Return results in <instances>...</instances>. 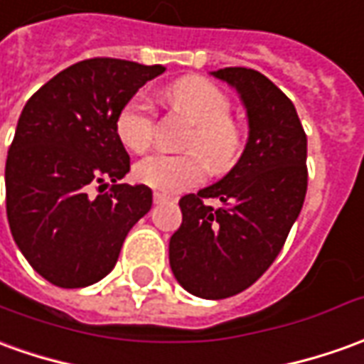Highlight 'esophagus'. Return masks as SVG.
Returning a JSON list of instances; mask_svg holds the SVG:
<instances>
[{
  "label": "esophagus",
  "mask_w": 364,
  "mask_h": 364,
  "mask_svg": "<svg viewBox=\"0 0 364 364\" xmlns=\"http://www.w3.org/2000/svg\"><path fill=\"white\" fill-rule=\"evenodd\" d=\"M170 198L166 196V194H162V192H154V204H164V202H168Z\"/></svg>",
  "instance_id": "34e87169"
}]
</instances>
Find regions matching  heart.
<instances>
[{
  "label": "heart",
  "mask_w": 364,
  "mask_h": 364,
  "mask_svg": "<svg viewBox=\"0 0 364 364\" xmlns=\"http://www.w3.org/2000/svg\"><path fill=\"white\" fill-rule=\"evenodd\" d=\"M168 102L196 124L186 142V149L196 152H158L140 160L134 166V178L140 184L174 194L200 184L206 176V162L215 172L234 166L242 152V132L234 120L228 119L230 101L214 82L202 77L180 79L168 89ZM114 129L127 149L146 152L154 139V110L150 102L140 95L124 102L117 114Z\"/></svg>",
  "instance_id": "heart-1"
}]
</instances>
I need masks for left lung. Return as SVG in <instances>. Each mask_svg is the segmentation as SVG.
<instances>
[{"instance_id": "obj_1", "label": "left lung", "mask_w": 364, "mask_h": 364, "mask_svg": "<svg viewBox=\"0 0 364 364\" xmlns=\"http://www.w3.org/2000/svg\"><path fill=\"white\" fill-rule=\"evenodd\" d=\"M212 75L240 95L247 140L222 180L180 200L182 225L168 255L188 293L225 299L257 282L282 252L307 192V136L293 102L265 75L245 67ZM206 197L225 206L206 207Z\"/></svg>"}]
</instances>
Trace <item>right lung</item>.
Segmentation results:
<instances>
[{
  "label": "right lung",
  "instance_id": "add662e5",
  "mask_svg": "<svg viewBox=\"0 0 364 364\" xmlns=\"http://www.w3.org/2000/svg\"><path fill=\"white\" fill-rule=\"evenodd\" d=\"M160 65L87 59L55 75L25 102L5 162V204L15 244L47 282L75 289L101 282L130 228L152 208L130 170L114 120ZM110 193L88 196L95 183ZM101 190V188H99Z\"/></svg>",
  "mask_w": 364,
  "mask_h": 364
}]
</instances>
